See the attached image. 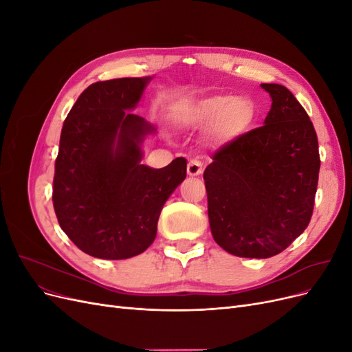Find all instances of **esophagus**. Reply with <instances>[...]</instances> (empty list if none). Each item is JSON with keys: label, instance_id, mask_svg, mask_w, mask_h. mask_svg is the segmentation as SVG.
Wrapping results in <instances>:
<instances>
[{"label": "esophagus", "instance_id": "1", "mask_svg": "<svg viewBox=\"0 0 352 352\" xmlns=\"http://www.w3.org/2000/svg\"><path fill=\"white\" fill-rule=\"evenodd\" d=\"M202 173V163L199 160H190L188 163V175L189 176H198Z\"/></svg>", "mask_w": 352, "mask_h": 352}]
</instances>
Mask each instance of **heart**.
<instances>
[{
  "instance_id": "heart-1",
  "label": "heart",
  "mask_w": 352,
  "mask_h": 352,
  "mask_svg": "<svg viewBox=\"0 0 352 352\" xmlns=\"http://www.w3.org/2000/svg\"><path fill=\"white\" fill-rule=\"evenodd\" d=\"M254 116V105L233 95H216L182 109L185 122L199 129L217 127V133L223 138H235L247 131Z\"/></svg>"
}]
</instances>
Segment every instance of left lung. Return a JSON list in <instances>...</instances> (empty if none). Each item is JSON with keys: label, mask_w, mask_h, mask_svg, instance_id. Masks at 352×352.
I'll use <instances>...</instances> for the list:
<instances>
[{"label": "left lung", "mask_w": 352, "mask_h": 352, "mask_svg": "<svg viewBox=\"0 0 352 352\" xmlns=\"http://www.w3.org/2000/svg\"><path fill=\"white\" fill-rule=\"evenodd\" d=\"M261 88L273 101L264 124L219 148L204 172L212 238L245 258L278 255L307 229L320 170L302 105L282 85Z\"/></svg>", "instance_id": "obj_1"}]
</instances>
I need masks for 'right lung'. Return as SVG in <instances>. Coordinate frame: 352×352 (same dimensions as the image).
Returning a JSON list of instances; mask_svg holds the SVG:
<instances>
[{
	"instance_id": "obj_1",
	"label": "right lung",
	"mask_w": 352,
	"mask_h": 352,
	"mask_svg": "<svg viewBox=\"0 0 352 352\" xmlns=\"http://www.w3.org/2000/svg\"><path fill=\"white\" fill-rule=\"evenodd\" d=\"M151 78L95 82L63 124L52 204L63 232L102 260L144 252L157 235L164 202L186 177V160L163 168L141 164L144 136L155 129L126 110L136 107Z\"/></svg>"
}]
</instances>
